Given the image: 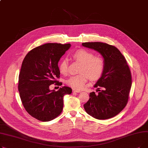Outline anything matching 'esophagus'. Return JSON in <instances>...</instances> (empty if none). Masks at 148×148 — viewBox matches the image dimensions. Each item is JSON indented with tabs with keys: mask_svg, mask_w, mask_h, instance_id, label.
Masks as SVG:
<instances>
[{
	"mask_svg": "<svg viewBox=\"0 0 148 148\" xmlns=\"http://www.w3.org/2000/svg\"><path fill=\"white\" fill-rule=\"evenodd\" d=\"M73 92L74 93H80L81 91H80V90H79L73 89Z\"/></svg>",
	"mask_w": 148,
	"mask_h": 148,
	"instance_id": "obj_1",
	"label": "esophagus"
}]
</instances>
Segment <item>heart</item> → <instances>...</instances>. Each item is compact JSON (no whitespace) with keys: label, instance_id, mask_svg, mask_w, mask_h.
Segmentation results:
<instances>
[{"label":"heart","instance_id":"obj_1","mask_svg":"<svg viewBox=\"0 0 148 148\" xmlns=\"http://www.w3.org/2000/svg\"><path fill=\"white\" fill-rule=\"evenodd\" d=\"M73 58L82 63L79 74L69 77L66 80L68 86L75 90H82L89 78L92 80H98L103 75L105 69L104 59L98 56H94L92 52L86 49H79L73 54ZM60 73L65 74L68 71V61L66 59H62L59 64Z\"/></svg>","mask_w":148,"mask_h":148}]
</instances>
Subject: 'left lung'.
I'll list each match as a JSON object with an SVG mask.
<instances>
[{"label": "left lung", "instance_id": "obj_1", "mask_svg": "<svg viewBox=\"0 0 148 148\" xmlns=\"http://www.w3.org/2000/svg\"><path fill=\"white\" fill-rule=\"evenodd\" d=\"M82 45L98 51L105 62L103 75L94 86L99 92L90 93L84 110L97 119L112 118L125 108L128 101L132 78L127 62L113 45L100 42H83Z\"/></svg>", "mask_w": 148, "mask_h": 148}]
</instances>
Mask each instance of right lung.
I'll use <instances>...</instances> for the list:
<instances>
[{
    "instance_id": "right-lung-1",
    "label": "right lung",
    "mask_w": 148,
    "mask_h": 148,
    "mask_svg": "<svg viewBox=\"0 0 148 148\" xmlns=\"http://www.w3.org/2000/svg\"><path fill=\"white\" fill-rule=\"evenodd\" d=\"M70 47V44L47 43L30 50L25 56L18 77V88L22 104L27 112L42 122L55 119L62 113L64 96L71 94L72 89L60 88L50 90L49 86L62 83L58 62Z\"/></svg>"
}]
</instances>
